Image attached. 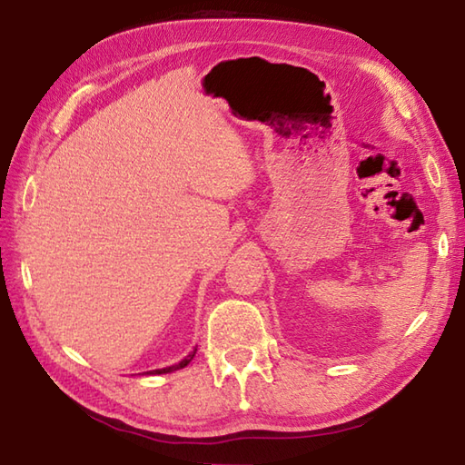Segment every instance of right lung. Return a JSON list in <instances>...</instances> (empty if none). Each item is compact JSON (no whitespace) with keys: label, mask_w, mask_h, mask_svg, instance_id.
I'll list each match as a JSON object with an SVG mask.
<instances>
[{"label":"right lung","mask_w":465,"mask_h":465,"mask_svg":"<svg viewBox=\"0 0 465 465\" xmlns=\"http://www.w3.org/2000/svg\"><path fill=\"white\" fill-rule=\"evenodd\" d=\"M194 353H196V349H194V351L188 353V355H186L180 363H176V365H170V367H164V369H154V371H150V373H153V375H160V373H173V371H176V369H183V367H186L188 363H191V361H193V357H194Z\"/></svg>","instance_id":"obj_1"}]
</instances>
